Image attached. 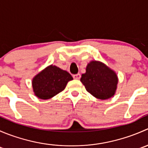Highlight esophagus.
Returning a JSON list of instances; mask_svg holds the SVG:
<instances>
[{
  "instance_id": "obj_1",
  "label": "esophagus",
  "mask_w": 148,
  "mask_h": 148,
  "mask_svg": "<svg viewBox=\"0 0 148 148\" xmlns=\"http://www.w3.org/2000/svg\"><path fill=\"white\" fill-rule=\"evenodd\" d=\"M80 77H81L80 74H74V75H73V78H74V79H79Z\"/></svg>"
}]
</instances>
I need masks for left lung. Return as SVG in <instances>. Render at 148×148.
<instances>
[{
  "mask_svg": "<svg viewBox=\"0 0 148 148\" xmlns=\"http://www.w3.org/2000/svg\"><path fill=\"white\" fill-rule=\"evenodd\" d=\"M86 91L99 99H107L114 96L118 78L116 73L102 62L92 61L86 66V73L80 79Z\"/></svg>",
  "mask_w": 148,
  "mask_h": 148,
  "instance_id": "left-lung-1",
  "label": "left lung"
}]
</instances>
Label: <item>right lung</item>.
Returning <instances> with one entry per match:
<instances>
[{
    "label": "right lung",
    "mask_w": 148,
    "mask_h": 148,
    "mask_svg": "<svg viewBox=\"0 0 148 148\" xmlns=\"http://www.w3.org/2000/svg\"><path fill=\"white\" fill-rule=\"evenodd\" d=\"M72 79L73 77L66 71L50 65L34 77L33 89L37 97L48 99L62 92L67 83Z\"/></svg>",
    "instance_id": "obj_1"
}]
</instances>
